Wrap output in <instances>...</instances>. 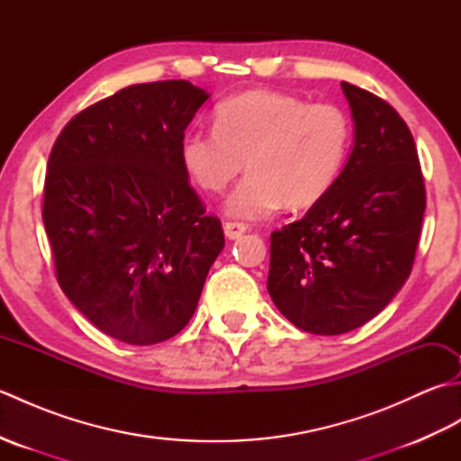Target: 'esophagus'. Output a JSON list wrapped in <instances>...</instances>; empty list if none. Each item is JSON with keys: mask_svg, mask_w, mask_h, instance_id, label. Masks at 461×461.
I'll list each match as a JSON object with an SVG mask.
<instances>
[{"mask_svg": "<svg viewBox=\"0 0 461 461\" xmlns=\"http://www.w3.org/2000/svg\"><path fill=\"white\" fill-rule=\"evenodd\" d=\"M223 231H225V238H228V240H238L241 233L248 231V225L241 223V221H225Z\"/></svg>", "mask_w": 461, "mask_h": 461, "instance_id": "esophagus-1", "label": "esophagus"}]
</instances>
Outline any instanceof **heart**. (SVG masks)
<instances>
[{"label": "heart", "instance_id": "1", "mask_svg": "<svg viewBox=\"0 0 461 461\" xmlns=\"http://www.w3.org/2000/svg\"><path fill=\"white\" fill-rule=\"evenodd\" d=\"M348 114L277 91H248L215 109L212 131H188L180 162L203 192L218 194L243 170L225 202L233 218L259 220L283 203L303 210L337 182L350 149Z\"/></svg>", "mask_w": 461, "mask_h": 461}]
</instances>
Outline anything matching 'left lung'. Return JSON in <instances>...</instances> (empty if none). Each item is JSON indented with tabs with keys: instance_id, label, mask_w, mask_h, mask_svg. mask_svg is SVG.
I'll return each mask as SVG.
<instances>
[{
	"instance_id": "left-lung-1",
	"label": "left lung",
	"mask_w": 461,
	"mask_h": 461,
	"mask_svg": "<svg viewBox=\"0 0 461 461\" xmlns=\"http://www.w3.org/2000/svg\"><path fill=\"white\" fill-rule=\"evenodd\" d=\"M340 86L355 121L345 168L301 220L271 233L269 295L312 335L358 329L393 301L412 271L426 210L402 116L360 86Z\"/></svg>"
}]
</instances>
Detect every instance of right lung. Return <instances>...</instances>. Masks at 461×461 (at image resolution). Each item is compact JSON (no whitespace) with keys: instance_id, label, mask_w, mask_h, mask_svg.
<instances>
[{"instance_id":"right-lung-1","label":"right lung","mask_w":461,"mask_h":461,"mask_svg":"<svg viewBox=\"0 0 461 461\" xmlns=\"http://www.w3.org/2000/svg\"><path fill=\"white\" fill-rule=\"evenodd\" d=\"M208 93L132 85L75 114L49 154L43 223L57 281L104 335L156 345L188 325L225 240L180 162Z\"/></svg>"}]
</instances>
